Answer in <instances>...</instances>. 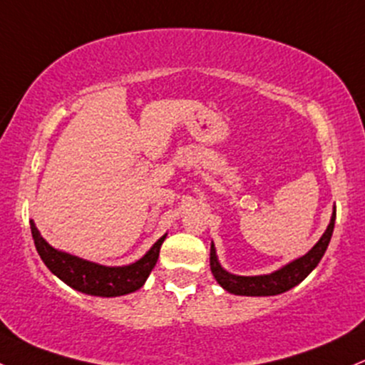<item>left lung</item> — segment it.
<instances>
[{"label":"left lung","instance_id":"8db88e82","mask_svg":"<svg viewBox=\"0 0 365 365\" xmlns=\"http://www.w3.org/2000/svg\"><path fill=\"white\" fill-rule=\"evenodd\" d=\"M334 222H336V206L332 207L331 222L329 225H327L326 232H324L322 237L319 239L317 244H315L308 253L293 259V262L286 263V265L277 268V270L270 272V274H263V275L230 274V272L222 267V263H220L218 259V255H216L215 244L211 242V251H210L211 272H213L216 282L232 294L275 296V294L286 293V291L293 289L294 286H298L302 280H305L307 275L319 265V262L322 259L324 253H326L327 246H329L332 230H334Z\"/></svg>","mask_w":365,"mask_h":365}]
</instances>
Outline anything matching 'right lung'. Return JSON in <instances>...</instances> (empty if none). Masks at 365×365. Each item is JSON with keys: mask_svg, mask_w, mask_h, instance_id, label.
<instances>
[{"mask_svg": "<svg viewBox=\"0 0 365 365\" xmlns=\"http://www.w3.org/2000/svg\"><path fill=\"white\" fill-rule=\"evenodd\" d=\"M31 232H33L36 251L51 274L57 275L62 282L79 293L102 296V298H114V296H124L138 291L158 263L159 250L168 235L164 234L161 239H158L154 246L135 263L123 267H107L88 262L66 251L55 250L39 234L33 220H31Z\"/></svg>", "mask_w": 365, "mask_h": 365, "instance_id": "right-lung-1", "label": "right lung"}]
</instances>
